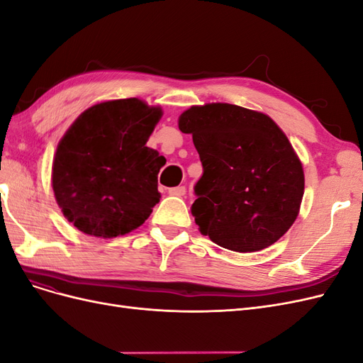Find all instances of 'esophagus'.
Returning a JSON list of instances; mask_svg holds the SVG:
<instances>
[{"mask_svg":"<svg viewBox=\"0 0 363 363\" xmlns=\"http://www.w3.org/2000/svg\"><path fill=\"white\" fill-rule=\"evenodd\" d=\"M168 192L174 196H183L186 194V188L184 186H175V188H171Z\"/></svg>","mask_w":363,"mask_h":363,"instance_id":"obj_1","label":"esophagus"}]
</instances>
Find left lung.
<instances>
[{"mask_svg": "<svg viewBox=\"0 0 363 363\" xmlns=\"http://www.w3.org/2000/svg\"><path fill=\"white\" fill-rule=\"evenodd\" d=\"M203 163L191 212L219 247L252 252L288 232L304 194L301 160L262 112L227 104L192 106L179 118Z\"/></svg>", "mask_w": 363, "mask_h": 363, "instance_id": "left-lung-1", "label": "left lung"}]
</instances>
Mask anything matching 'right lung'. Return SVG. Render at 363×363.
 Segmentation results:
<instances>
[{
    "instance_id": "obj_1",
    "label": "right lung",
    "mask_w": 363,
    "mask_h": 363,
    "mask_svg": "<svg viewBox=\"0 0 363 363\" xmlns=\"http://www.w3.org/2000/svg\"><path fill=\"white\" fill-rule=\"evenodd\" d=\"M162 115L159 106L139 98L103 101L86 108L63 135L51 184L63 216L80 232L123 236L151 215L167 160L147 140Z\"/></svg>"
}]
</instances>
